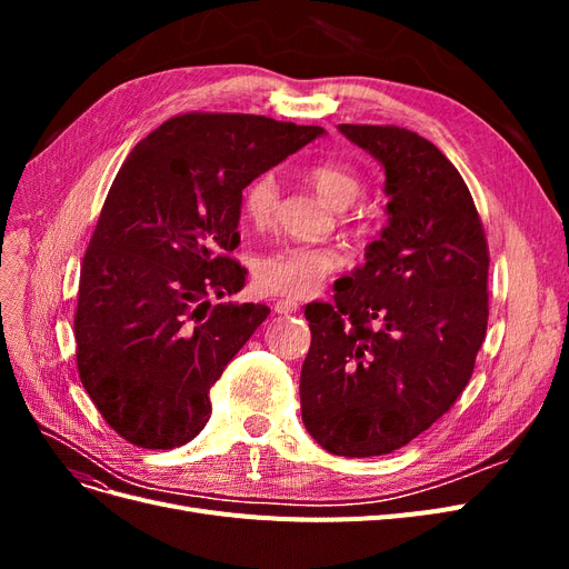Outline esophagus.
Masks as SVG:
<instances>
[{
    "label": "esophagus",
    "mask_w": 569,
    "mask_h": 569,
    "mask_svg": "<svg viewBox=\"0 0 569 569\" xmlns=\"http://www.w3.org/2000/svg\"><path fill=\"white\" fill-rule=\"evenodd\" d=\"M299 303L295 299H280L274 301V313H297Z\"/></svg>",
    "instance_id": "1"
}]
</instances>
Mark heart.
<instances>
[{
    "label": "heart",
    "mask_w": 569,
    "mask_h": 569,
    "mask_svg": "<svg viewBox=\"0 0 569 569\" xmlns=\"http://www.w3.org/2000/svg\"><path fill=\"white\" fill-rule=\"evenodd\" d=\"M308 180L316 192L335 209H347L363 194V178L347 163H318L308 170ZM280 199V184L274 173L256 176L242 192V213L256 228H263L274 218ZM339 268L337 251L327 247L287 244L258 256L253 280L270 295L303 297Z\"/></svg>",
    "instance_id": "obj_1"
}]
</instances>
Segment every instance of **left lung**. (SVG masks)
<instances>
[{
    "label": "left lung",
    "mask_w": 569,
    "mask_h": 569,
    "mask_svg": "<svg viewBox=\"0 0 569 569\" xmlns=\"http://www.w3.org/2000/svg\"><path fill=\"white\" fill-rule=\"evenodd\" d=\"M385 168L389 222L366 266L308 303L301 418L325 451L385 456L468 387L489 320V247L468 184L418 132L339 126Z\"/></svg>",
    "instance_id": "left-lung-1"
}]
</instances>
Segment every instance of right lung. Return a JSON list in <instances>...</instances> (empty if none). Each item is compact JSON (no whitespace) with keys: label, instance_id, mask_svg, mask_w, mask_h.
I'll list each match as a JSON object with an SVG mask.
<instances>
[{"label":"right lung","instance_id":"right-lung-1","mask_svg":"<svg viewBox=\"0 0 569 569\" xmlns=\"http://www.w3.org/2000/svg\"><path fill=\"white\" fill-rule=\"evenodd\" d=\"M322 134L251 113H184L137 144L82 258L76 358L113 432L176 449L211 418L209 389L256 332L263 303H211L244 287L242 189Z\"/></svg>","mask_w":569,"mask_h":569}]
</instances>
